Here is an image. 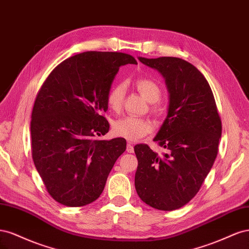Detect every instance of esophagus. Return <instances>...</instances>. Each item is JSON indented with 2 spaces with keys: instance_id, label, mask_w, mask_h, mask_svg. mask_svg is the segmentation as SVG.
<instances>
[{
  "instance_id": "1",
  "label": "esophagus",
  "mask_w": 249,
  "mask_h": 249,
  "mask_svg": "<svg viewBox=\"0 0 249 249\" xmlns=\"http://www.w3.org/2000/svg\"><path fill=\"white\" fill-rule=\"evenodd\" d=\"M126 152H127V153H133V152H134L133 143H132L131 141L127 142V145H126Z\"/></svg>"
}]
</instances>
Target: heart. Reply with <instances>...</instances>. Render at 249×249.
Listing matches in <instances>:
<instances>
[{
  "label": "heart",
  "instance_id": "obj_1",
  "mask_svg": "<svg viewBox=\"0 0 249 249\" xmlns=\"http://www.w3.org/2000/svg\"><path fill=\"white\" fill-rule=\"evenodd\" d=\"M135 87L147 102L156 103L160 100L162 91L156 81L149 78H139L135 81ZM125 89L126 86L124 83H118L111 87L107 94V104L111 111L115 113L122 111ZM152 112L155 115H160L161 109L153 107ZM150 131H152V123L145 118L127 116L116 120L113 124V133L116 136L130 141H136L145 136Z\"/></svg>",
  "mask_w": 249,
  "mask_h": 249
}]
</instances>
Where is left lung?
Wrapping results in <instances>:
<instances>
[{
	"instance_id": "8db88e82",
	"label": "left lung",
	"mask_w": 249,
	"mask_h": 249,
	"mask_svg": "<svg viewBox=\"0 0 249 249\" xmlns=\"http://www.w3.org/2000/svg\"><path fill=\"white\" fill-rule=\"evenodd\" d=\"M139 60L159 71L169 92L168 114L154 141L160 156L137 144L135 188L142 201L161 211L184 207L199 191L212 168L221 137V119L203 74L186 60L160 57Z\"/></svg>"
}]
</instances>
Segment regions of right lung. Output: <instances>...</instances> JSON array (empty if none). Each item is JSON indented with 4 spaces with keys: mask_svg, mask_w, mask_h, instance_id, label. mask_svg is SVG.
Masks as SVG:
<instances>
[{
    "mask_svg": "<svg viewBox=\"0 0 249 249\" xmlns=\"http://www.w3.org/2000/svg\"><path fill=\"white\" fill-rule=\"evenodd\" d=\"M137 64L129 54L84 52L65 59L43 82L32 110L31 149L48 193L66 207L100 197L125 139L109 132L107 94L119 67Z\"/></svg>",
    "mask_w": 249,
    "mask_h": 249,
    "instance_id": "right-lung-1",
    "label": "right lung"
}]
</instances>
